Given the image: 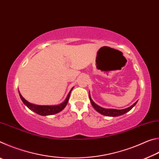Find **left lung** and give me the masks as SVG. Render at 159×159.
<instances>
[{"instance_id": "left-lung-1", "label": "left lung", "mask_w": 159, "mask_h": 159, "mask_svg": "<svg viewBox=\"0 0 159 159\" xmlns=\"http://www.w3.org/2000/svg\"><path fill=\"white\" fill-rule=\"evenodd\" d=\"M89 98H90V100L91 102V104H92V106L93 107V108L95 109L97 111L99 112V114H101L104 116H112V117H116V116H121L123 114H125V113H127L128 111H130L133 108V107L135 106V104H137V101L136 102H134V103L133 104V105H131L130 107H128V108L126 109H104L103 107H101L98 106V104H95V102L93 101L92 98H91L90 97V94L89 92Z\"/></svg>"}]
</instances>
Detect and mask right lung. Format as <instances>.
Returning a JSON list of instances; mask_svg holds the SVG:
<instances>
[{"label":"right lung","mask_w":159,"mask_h":159,"mask_svg":"<svg viewBox=\"0 0 159 159\" xmlns=\"http://www.w3.org/2000/svg\"><path fill=\"white\" fill-rule=\"evenodd\" d=\"M72 90H73V88H71V90H70V92L69 93L68 95H67L66 99L62 102V103L58 104V105H52V106L36 105V104H31L28 101H26V99L23 98L22 95L20 94V91H19V94H20V97L21 99V101L23 102V103L25 104L29 109L41 116H49V115H53V114H57V113L62 111V110L65 108L67 103H68L70 94H71Z\"/></svg>","instance_id":"1"}]
</instances>
